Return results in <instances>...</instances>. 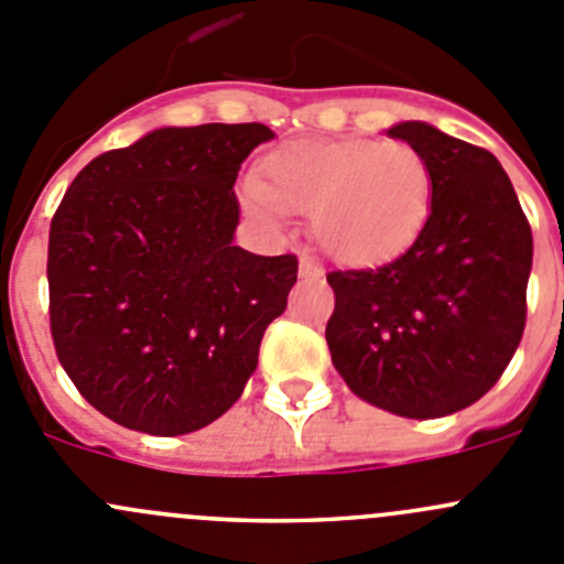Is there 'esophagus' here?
<instances>
[{"label": "esophagus", "instance_id": "esophagus-1", "mask_svg": "<svg viewBox=\"0 0 564 564\" xmlns=\"http://www.w3.org/2000/svg\"><path fill=\"white\" fill-rule=\"evenodd\" d=\"M300 275H303V278H319L322 275L319 261H316L314 256H308V253L300 256Z\"/></svg>", "mask_w": 564, "mask_h": 564}]
</instances>
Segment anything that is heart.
<instances>
[{
  "instance_id": "b5f03b06",
  "label": "heart",
  "mask_w": 564,
  "mask_h": 564,
  "mask_svg": "<svg viewBox=\"0 0 564 564\" xmlns=\"http://www.w3.org/2000/svg\"><path fill=\"white\" fill-rule=\"evenodd\" d=\"M245 200L264 217L311 215L316 245L352 267L413 248L433 212V167L402 140L294 143L272 151Z\"/></svg>"
}]
</instances>
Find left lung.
<instances>
[{"instance_id": "8db88e82", "label": "left lung", "mask_w": 564, "mask_h": 564, "mask_svg": "<svg viewBox=\"0 0 564 564\" xmlns=\"http://www.w3.org/2000/svg\"><path fill=\"white\" fill-rule=\"evenodd\" d=\"M433 167V212L413 248L366 270H333L325 338L355 397L441 419L505 375L527 325L532 228L490 151L408 120L388 129Z\"/></svg>"}]
</instances>
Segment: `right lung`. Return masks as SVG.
<instances>
[{
  "label": "right lung",
  "instance_id": "obj_1",
  "mask_svg": "<svg viewBox=\"0 0 564 564\" xmlns=\"http://www.w3.org/2000/svg\"><path fill=\"white\" fill-rule=\"evenodd\" d=\"M264 123L156 129L96 156L48 231V325L76 391L120 427L184 435L220 419L286 308L297 256L234 245L239 167Z\"/></svg>",
  "mask_w": 564,
  "mask_h": 564
}]
</instances>
